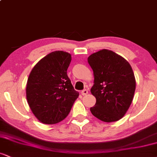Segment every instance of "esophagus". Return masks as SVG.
<instances>
[{
	"mask_svg": "<svg viewBox=\"0 0 157 157\" xmlns=\"http://www.w3.org/2000/svg\"><path fill=\"white\" fill-rule=\"evenodd\" d=\"M81 94H82V95H86L88 94V90L87 89H83L82 91H81Z\"/></svg>",
	"mask_w": 157,
	"mask_h": 157,
	"instance_id": "esophagus-1",
	"label": "esophagus"
}]
</instances>
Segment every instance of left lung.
Wrapping results in <instances>:
<instances>
[{"instance_id":"1","label":"left lung","mask_w":157,"mask_h":157,"mask_svg":"<svg viewBox=\"0 0 157 157\" xmlns=\"http://www.w3.org/2000/svg\"><path fill=\"white\" fill-rule=\"evenodd\" d=\"M94 75L91 92L96 103L90 111L103 122L120 120L130 107L136 89L131 65L111 50L102 49L88 57Z\"/></svg>"}]
</instances>
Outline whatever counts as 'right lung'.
<instances>
[{
    "label": "right lung",
    "instance_id": "add662e5",
    "mask_svg": "<svg viewBox=\"0 0 157 157\" xmlns=\"http://www.w3.org/2000/svg\"><path fill=\"white\" fill-rule=\"evenodd\" d=\"M69 53H49L32 68L26 85V99L32 113L44 124H56L71 111L79 93L67 75Z\"/></svg>",
    "mask_w": 157,
    "mask_h": 157
}]
</instances>
